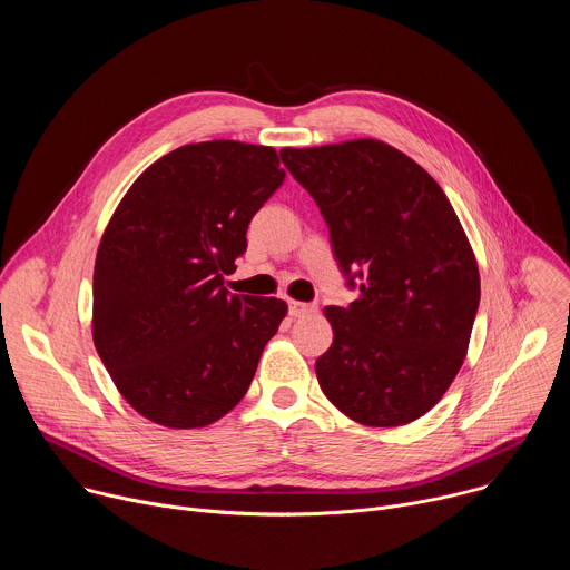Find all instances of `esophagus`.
Segmentation results:
<instances>
[{
  "label": "esophagus",
  "instance_id": "esophagus-1",
  "mask_svg": "<svg viewBox=\"0 0 570 570\" xmlns=\"http://www.w3.org/2000/svg\"><path fill=\"white\" fill-rule=\"evenodd\" d=\"M315 311V304H306V302H288V313L293 315V317H302V315H306V313H313Z\"/></svg>",
  "mask_w": 570,
  "mask_h": 570
}]
</instances>
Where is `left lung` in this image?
Instances as JSON below:
<instances>
[{"label":"left lung","mask_w":570,"mask_h":570,"mask_svg":"<svg viewBox=\"0 0 570 570\" xmlns=\"http://www.w3.org/2000/svg\"><path fill=\"white\" fill-rule=\"evenodd\" d=\"M279 157L320 207L358 291L324 308L334 343L315 361L322 392L365 426L420 420L460 372L480 304L478 264L449 198L417 161L376 139Z\"/></svg>","instance_id":"obj_1"}]
</instances>
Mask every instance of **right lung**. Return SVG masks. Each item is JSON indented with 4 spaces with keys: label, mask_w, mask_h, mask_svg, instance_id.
Segmentation results:
<instances>
[{
    "label": "right lung",
    "mask_w": 570,
    "mask_h": 570,
    "mask_svg": "<svg viewBox=\"0 0 570 570\" xmlns=\"http://www.w3.org/2000/svg\"><path fill=\"white\" fill-rule=\"evenodd\" d=\"M286 171L271 146H180L150 165L112 214L95 264L92 336L146 420L200 429L248 392L286 302L229 295L223 275Z\"/></svg>",
    "instance_id": "right-lung-1"
}]
</instances>
